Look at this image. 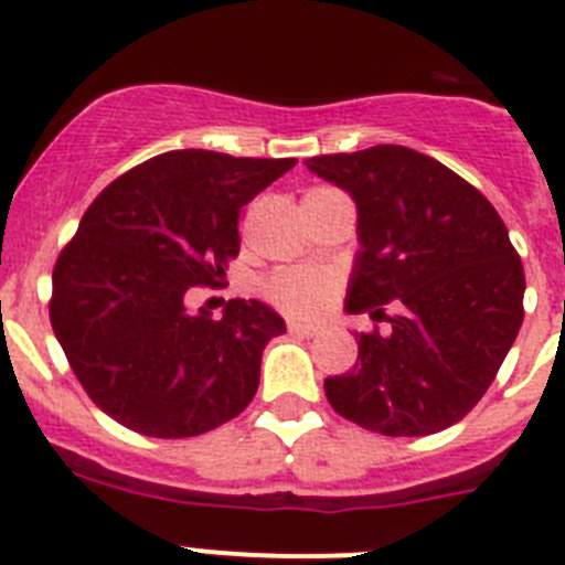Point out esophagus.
<instances>
[{
    "label": "esophagus",
    "instance_id": "esophagus-1",
    "mask_svg": "<svg viewBox=\"0 0 565 565\" xmlns=\"http://www.w3.org/2000/svg\"><path fill=\"white\" fill-rule=\"evenodd\" d=\"M288 333H294V337H317L319 326H311V322H288Z\"/></svg>",
    "mask_w": 565,
    "mask_h": 565
}]
</instances>
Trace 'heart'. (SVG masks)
Instances as JSON below:
<instances>
[{
  "label": "heart",
  "mask_w": 565,
  "mask_h": 565,
  "mask_svg": "<svg viewBox=\"0 0 565 565\" xmlns=\"http://www.w3.org/2000/svg\"><path fill=\"white\" fill-rule=\"evenodd\" d=\"M333 288V277L319 268H282L266 282L268 302L294 317L319 311Z\"/></svg>",
  "instance_id": "obj_1"
}]
</instances>
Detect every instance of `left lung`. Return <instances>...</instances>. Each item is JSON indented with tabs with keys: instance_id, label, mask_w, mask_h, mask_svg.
I'll list each match as a JSON object with an SVG mask.
<instances>
[{
	"instance_id": "left-lung-1",
	"label": "left lung",
	"mask_w": 565,
	"mask_h": 565,
	"mask_svg": "<svg viewBox=\"0 0 565 565\" xmlns=\"http://www.w3.org/2000/svg\"><path fill=\"white\" fill-rule=\"evenodd\" d=\"M306 167L359 209L344 311L391 322L384 337L359 333L353 371L326 379L328 402L382 436L447 430L481 402L521 331L526 279L501 214L452 169L396 143Z\"/></svg>"
}]
</instances>
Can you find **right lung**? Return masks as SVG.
Segmentation results:
<instances>
[{
	"mask_svg": "<svg viewBox=\"0 0 565 565\" xmlns=\"http://www.w3.org/2000/svg\"><path fill=\"white\" fill-rule=\"evenodd\" d=\"M297 158L174 149L115 178L53 268L50 326L87 396L152 438H189L246 411L286 322L257 299L189 313L239 252L237 221Z\"/></svg>",
	"mask_w": 565,
	"mask_h": 565,
	"instance_id": "add662e5",
	"label": "right lung"
}]
</instances>
